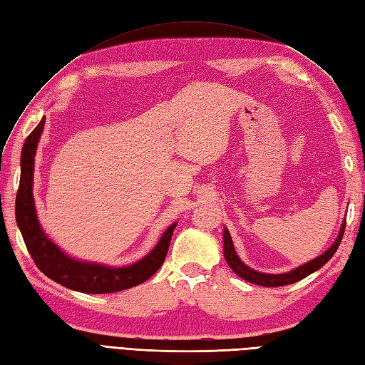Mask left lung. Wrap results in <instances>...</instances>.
I'll list each match as a JSON object with an SVG mask.
<instances>
[{"instance_id":"left-lung-1","label":"left lung","mask_w":365,"mask_h":365,"mask_svg":"<svg viewBox=\"0 0 365 365\" xmlns=\"http://www.w3.org/2000/svg\"><path fill=\"white\" fill-rule=\"evenodd\" d=\"M344 230H346V220L342 222L339 235H338L336 240L334 242L332 247H330L327 251H324L322 256H318L314 260L307 262V263L302 264V267H298V268H295L289 272H284V274H264V272H259V271H254V269L248 268L236 254L233 240H231V236H230L227 228L224 230V256H225L228 267L233 269L235 274H237L239 277H242L250 283H254V284L267 286V288H275V286H284V284L295 283L298 280L307 277V275H311L312 272H315L322 267H324V264L330 259H332V256L336 252L341 240H342V236H344Z\"/></svg>"}]
</instances>
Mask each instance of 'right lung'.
<instances>
[{"label":"right lung","instance_id":"right-lung-1","mask_svg":"<svg viewBox=\"0 0 365 365\" xmlns=\"http://www.w3.org/2000/svg\"><path fill=\"white\" fill-rule=\"evenodd\" d=\"M46 117L27 137L21 153V178L16 193V224L23 235L24 244L36 267L48 279L65 288L85 294H109L146 282L155 274L168 256L170 239L176 222L164 231L158 244L146 257L129 264V267L111 268L101 263L81 262L67 256L48 236L43 233L33 200V169L38 141L41 138Z\"/></svg>","mask_w":365,"mask_h":365}]
</instances>
